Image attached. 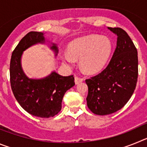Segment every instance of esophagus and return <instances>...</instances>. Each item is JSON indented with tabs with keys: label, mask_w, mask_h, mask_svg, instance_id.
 <instances>
[{
	"label": "esophagus",
	"mask_w": 147,
	"mask_h": 147,
	"mask_svg": "<svg viewBox=\"0 0 147 147\" xmlns=\"http://www.w3.org/2000/svg\"><path fill=\"white\" fill-rule=\"evenodd\" d=\"M74 79H75V83H76V85L84 81V79H83V78L79 77V76H75Z\"/></svg>",
	"instance_id": "obj_1"
}]
</instances>
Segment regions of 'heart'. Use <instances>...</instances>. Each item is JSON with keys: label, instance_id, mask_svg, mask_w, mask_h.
Segmentation results:
<instances>
[{"label": "heart", "instance_id": "obj_1", "mask_svg": "<svg viewBox=\"0 0 147 147\" xmlns=\"http://www.w3.org/2000/svg\"><path fill=\"white\" fill-rule=\"evenodd\" d=\"M113 45L105 36L88 35L74 40L68 45V53H64L62 60L67 65H72L74 58H80V66L85 72L93 74L103 68L107 63Z\"/></svg>", "mask_w": 147, "mask_h": 147}]
</instances>
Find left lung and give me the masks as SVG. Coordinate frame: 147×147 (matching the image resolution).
<instances>
[{
	"label": "left lung",
	"mask_w": 147,
	"mask_h": 147,
	"mask_svg": "<svg viewBox=\"0 0 147 147\" xmlns=\"http://www.w3.org/2000/svg\"><path fill=\"white\" fill-rule=\"evenodd\" d=\"M108 28L118 37L113 55L106 68L85 80L88 107L99 115L113 113L124 107L134 93L138 74L137 49L129 36L121 28Z\"/></svg>",
	"instance_id": "1"
}]
</instances>
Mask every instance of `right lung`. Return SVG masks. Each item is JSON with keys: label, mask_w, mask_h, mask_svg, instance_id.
<instances>
[{"label": "right lung", "mask_w": 147, "mask_h": 147, "mask_svg": "<svg viewBox=\"0 0 147 147\" xmlns=\"http://www.w3.org/2000/svg\"><path fill=\"white\" fill-rule=\"evenodd\" d=\"M42 32H30L22 38L11 54L10 61V83L13 94L24 110L31 115L40 118L53 117L62 108V101L67 90L74 86L73 75L62 76L53 71L40 80L29 79L21 67L23 52L30 46L44 43ZM57 55L55 44L51 47Z\"/></svg>", "instance_id": "1"}]
</instances>
